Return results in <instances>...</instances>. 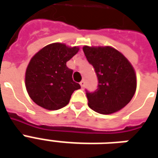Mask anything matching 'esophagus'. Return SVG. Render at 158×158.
I'll use <instances>...</instances> for the list:
<instances>
[{"instance_id": "obj_1", "label": "esophagus", "mask_w": 158, "mask_h": 158, "mask_svg": "<svg viewBox=\"0 0 158 158\" xmlns=\"http://www.w3.org/2000/svg\"><path fill=\"white\" fill-rule=\"evenodd\" d=\"M79 85L81 86V88H84V86H85V80H82L81 82L79 83Z\"/></svg>"}]
</instances>
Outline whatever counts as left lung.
Listing matches in <instances>:
<instances>
[{
  "instance_id": "1",
  "label": "left lung",
  "mask_w": 158,
  "mask_h": 158,
  "mask_svg": "<svg viewBox=\"0 0 158 158\" xmlns=\"http://www.w3.org/2000/svg\"><path fill=\"white\" fill-rule=\"evenodd\" d=\"M83 51L98 79L96 91L86 93L89 107L101 114L123 108L136 90V74L131 63L111 46L85 45Z\"/></svg>"
}]
</instances>
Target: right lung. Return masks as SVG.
Returning <instances> with one entry per match:
<instances>
[{"instance_id": "1", "label": "right lung", "mask_w": 158, "mask_h": 158, "mask_svg": "<svg viewBox=\"0 0 158 158\" xmlns=\"http://www.w3.org/2000/svg\"><path fill=\"white\" fill-rule=\"evenodd\" d=\"M79 50L78 46L56 42L33 56L26 69L25 86L34 102L47 110H58L69 104L73 92L80 85L73 80V70L66 63Z\"/></svg>"}]
</instances>
